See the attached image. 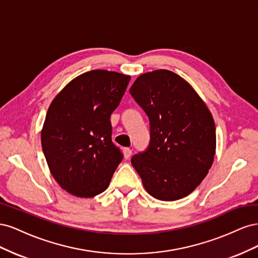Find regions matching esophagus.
Returning a JSON list of instances; mask_svg holds the SVG:
<instances>
[{
  "label": "esophagus",
  "instance_id": "obj_1",
  "mask_svg": "<svg viewBox=\"0 0 258 258\" xmlns=\"http://www.w3.org/2000/svg\"><path fill=\"white\" fill-rule=\"evenodd\" d=\"M131 155H132V151L130 150V148L124 147V148H123V156H124V158L129 159Z\"/></svg>",
  "mask_w": 258,
  "mask_h": 258
}]
</instances>
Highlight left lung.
Wrapping results in <instances>:
<instances>
[{
	"instance_id": "left-lung-1",
	"label": "left lung",
	"mask_w": 258,
	"mask_h": 258,
	"mask_svg": "<svg viewBox=\"0 0 258 258\" xmlns=\"http://www.w3.org/2000/svg\"><path fill=\"white\" fill-rule=\"evenodd\" d=\"M131 96L150 119V144L131 163L147 192L156 199L186 197L213 163L216 146L213 117L181 76L157 70L139 76Z\"/></svg>"
}]
</instances>
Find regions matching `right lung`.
I'll list each match as a JSON object with an SVG mask.
<instances>
[{
	"mask_svg": "<svg viewBox=\"0 0 258 258\" xmlns=\"http://www.w3.org/2000/svg\"><path fill=\"white\" fill-rule=\"evenodd\" d=\"M129 82L128 75L93 70L70 82L48 108L43 153L54 179L74 196L103 192L122 160L110 119Z\"/></svg>",
	"mask_w": 258,
	"mask_h": 258,
	"instance_id": "obj_1",
	"label": "right lung"
}]
</instances>
